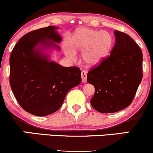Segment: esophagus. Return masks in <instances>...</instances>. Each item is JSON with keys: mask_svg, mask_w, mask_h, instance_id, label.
<instances>
[{"mask_svg": "<svg viewBox=\"0 0 153 153\" xmlns=\"http://www.w3.org/2000/svg\"><path fill=\"white\" fill-rule=\"evenodd\" d=\"M81 78H82V82H86L87 79V73L85 71H82L81 72Z\"/></svg>", "mask_w": 153, "mask_h": 153, "instance_id": "esophagus-1", "label": "esophagus"}]
</instances>
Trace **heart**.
Returning <instances> with one entry per match:
<instances>
[{"instance_id": "obj_1", "label": "heart", "mask_w": 153, "mask_h": 153, "mask_svg": "<svg viewBox=\"0 0 153 153\" xmlns=\"http://www.w3.org/2000/svg\"><path fill=\"white\" fill-rule=\"evenodd\" d=\"M72 44L73 45L66 42L63 45L65 52L70 58H75L76 50L82 52V59L87 66L96 67L101 64L109 53L112 38L106 31L82 27L75 31Z\"/></svg>"}]
</instances>
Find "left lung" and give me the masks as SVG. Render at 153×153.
<instances>
[{"mask_svg":"<svg viewBox=\"0 0 153 153\" xmlns=\"http://www.w3.org/2000/svg\"><path fill=\"white\" fill-rule=\"evenodd\" d=\"M115 45L99 66L88 73L95 88L91 104L101 113H114L132 102L143 79V52L129 35L115 30Z\"/></svg>","mask_w":153,"mask_h":153,"instance_id":"1","label":"left lung"}]
</instances>
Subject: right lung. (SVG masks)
Segmentation results:
<instances>
[{"mask_svg":"<svg viewBox=\"0 0 153 153\" xmlns=\"http://www.w3.org/2000/svg\"><path fill=\"white\" fill-rule=\"evenodd\" d=\"M57 29L50 26L27 33L10 56L9 81L16 99L26 111L39 117L57 111L68 91L81 82L79 68L60 65L45 52L60 50Z\"/></svg>","mask_w":153,"mask_h":153,"instance_id":"1","label":"right lung"}]
</instances>
